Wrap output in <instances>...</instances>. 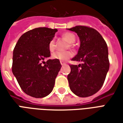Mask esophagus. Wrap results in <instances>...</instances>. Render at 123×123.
<instances>
[{
  "label": "esophagus",
  "mask_w": 123,
  "mask_h": 123,
  "mask_svg": "<svg viewBox=\"0 0 123 123\" xmlns=\"http://www.w3.org/2000/svg\"><path fill=\"white\" fill-rule=\"evenodd\" d=\"M61 65H64V64H65L66 63H65V62L64 61H61Z\"/></svg>",
  "instance_id": "obj_1"
}]
</instances>
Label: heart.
<instances>
[{
    "label": "heart",
    "instance_id": "b5f03b06",
    "mask_svg": "<svg viewBox=\"0 0 123 123\" xmlns=\"http://www.w3.org/2000/svg\"><path fill=\"white\" fill-rule=\"evenodd\" d=\"M62 37L67 41H68L69 43H71V44L74 43L75 41H76V37L72 33H64L62 35ZM55 41L54 39H52L49 43V49L51 52H52L55 50ZM73 56H74V53L72 51H67V52L56 51L52 55L53 59L59 60L61 61H66L68 59H69L70 58H71Z\"/></svg>",
    "mask_w": 123,
    "mask_h": 123
}]
</instances>
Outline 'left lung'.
I'll use <instances>...</instances> for the list:
<instances>
[{
  "label": "left lung",
  "instance_id": "1",
  "mask_svg": "<svg viewBox=\"0 0 123 123\" xmlns=\"http://www.w3.org/2000/svg\"><path fill=\"white\" fill-rule=\"evenodd\" d=\"M68 30L76 33L80 41L78 54L72 61L82 62L70 65L71 71L67 76L70 89L77 96L89 97L100 90L108 72L107 45L100 33L93 28L77 25Z\"/></svg>",
  "mask_w": 123,
  "mask_h": 123
}]
</instances>
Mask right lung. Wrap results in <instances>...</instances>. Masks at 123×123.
I'll list each match as a JSON object with an SVG mask.
<instances>
[{
  "instance_id": "right-lung-1",
  "label": "right lung",
  "mask_w": 123,
  "mask_h": 123,
  "mask_svg": "<svg viewBox=\"0 0 123 123\" xmlns=\"http://www.w3.org/2000/svg\"><path fill=\"white\" fill-rule=\"evenodd\" d=\"M57 31L47 28L28 31L20 37L13 51L12 73L22 90L33 98H44L53 91L61 68L56 59H49L44 66L41 63L51 56L49 43Z\"/></svg>"
}]
</instances>
